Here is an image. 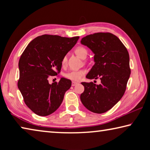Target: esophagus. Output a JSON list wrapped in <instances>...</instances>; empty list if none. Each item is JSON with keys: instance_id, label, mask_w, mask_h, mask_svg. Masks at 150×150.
Wrapping results in <instances>:
<instances>
[{"instance_id": "esophagus-1", "label": "esophagus", "mask_w": 150, "mask_h": 150, "mask_svg": "<svg viewBox=\"0 0 150 150\" xmlns=\"http://www.w3.org/2000/svg\"><path fill=\"white\" fill-rule=\"evenodd\" d=\"M78 83L77 82H75V81H73L72 82V86H75L76 85H77Z\"/></svg>"}]
</instances>
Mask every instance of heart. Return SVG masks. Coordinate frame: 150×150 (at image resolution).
<instances>
[{"mask_svg": "<svg viewBox=\"0 0 150 150\" xmlns=\"http://www.w3.org/2000/svg\"><path fill=\"white\" fill-rule=\"evenodd\" d=\"M75 54L77 55L79 57L84 59L87 55V50L85 47L83 46H79L76 47L75 49ZM67 63V58L64 57L62 60V65L63 66H65ZM86 71L84 69L81 70H76V71H72L69 73H68L66 75V77H67L69 79H71L73 81H79L80 80L83 75H85Z\"/></svg>", "mask_w": 150, "mask_h": 150, "instance_id": "1", "label": "heart"}]
</instances>
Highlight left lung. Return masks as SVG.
<instances>
[{
    "mask_svg": "<svg viewBox=\"0 0 150 150\" xmlns=\"http://www.w3.org/2000/svg\"><path fill=\"white\" fill-rule=\"evenodd\" d=\"M81 43L95 54V64L86 77L101 81L99 85L81 83L85 90L81 100L93 112H106L121 99L126 91L130 75L128 50L118 38L110 33L88 35L83 38Z\"/></svg>",
    "mask_w": 150,
    "mask_h": 150,
    "instance_id": "8db88e82",
    "label": "left lung"
}]
</instances>
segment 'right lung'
<instances>
[{
    "label": "right lung",
    "instance_id": "right-lung-1",
    "mask_svg": "<svg viewBox=\"0 0 150 150\" xmlns=\"http://www.w3.org/2000/svg\"><path fill=\"white\" fill-rule=\"evenodd\" d=\"M79 38L42 35L30 42L22 53L18 87L25 104L36 115L45 116L54 112L71 86V81L64 77L52 84L48 79L59 73L62 59Z\"/></svg>",
    "mask_w": 150,
    "mask_h": 150
}]
</instances>
